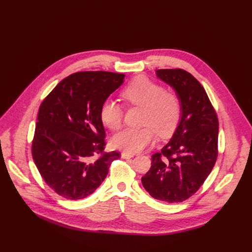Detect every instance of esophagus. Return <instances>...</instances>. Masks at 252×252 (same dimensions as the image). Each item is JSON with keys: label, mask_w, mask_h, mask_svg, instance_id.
Wrapping results in <instances>:
<instances>
[{"label": "esophagus", "mask_w": 252, "mask_h": 252, "mask_svg": "<svg viewBox=\"0 0 252 252\" xmlns=\"http://www.w3.org/2000/svg\"><path fill=\"white\" fill-rule=\"evenodd\" d=\"M133 156H134V154H130V152H126V151L122 152V155H121V157L123 158H133Z\"/></svg>", "instance_id": "1"}]
</instances>
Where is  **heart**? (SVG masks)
<instances>
[{"label":"heart","instance_id":"obj_1","mask_svg":"<svg viewBox=\"0 0 252 252\" xmlns=\"http://www.w3.org/2000/svg\"><path fill=\"white\" fill-rule=\"evenodd\" d=\"M123 100L133 106L143 107V128H127L111 139L113 148L126 152H138L156 140L157 132L167 136L177 127L182 112L178 94L164 89L162 85L145 75H138L121 91ZM102 123L110 130H118L123 121V108L116 101L106 100L100 108Z\"/></svg>","mask_w":252,"mask_h":252}]
</instances>
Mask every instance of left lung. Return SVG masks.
I'll return each instance as SVG.
<instances>
[{
	"mask_svg": "<svg viewBox=\"0 0 252 252\" xmlns=\"http://www.w3.org/2000/svg\"><path fill=\"white\" fill-rule=\"evenodd\" d=\"M157 77L178 94L182 116L170 141L152 155L142 184L155 199L179 203L200 189L216 164L219 120L204 87L192 74L175 68L158 69Z\"/></svg>",
	"mask_w": 252,
	"mask_h": 252,
	"instance_id": "1",
	"label": "left lung"
}]
</instances>
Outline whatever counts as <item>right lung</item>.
Instances as JSON below:
<instances>
[{
    "label": "right lung",
    "instance_id": "add662e5",
    "mask_svg": "<svg viewBox=\"0 0 252 252\" xmlns=\"http://www.w3.org/2000/svg\"><path fill=\"white\" fill-rule=\"evenodd\" d=\"M124 78L108 71L75 72L61 81L40 106L32 158L46 184L65 199L93 193L120 158L118 151H104L100 108Z\"/></svg>",
    "mask_w": 252,
    "mask_h": 252
}]
</instances>
